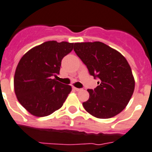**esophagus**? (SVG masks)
Returning <instances> with one entry per match:
<instances>
[{
    "instance_id": "34e87169",
    "label": "esophagus",
    "mask_w": 152,
    "mask_h": 152,
    "mask_svg": "<svg viewBox=\"0 0 152 152\" xmlns=\"http://www.w3.org/2000/svg\"><path fill=\"white\" fill-rule=\"evenodd\" d=\"M73 89H74V90H75V91H83V89H81V88H76V87H73Z\"/></svg>"
}]
</instances>
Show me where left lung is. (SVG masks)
Masks as SVG:
<instances>
[{"instance_id":"8db88e82","label":"left lung","mask_w":152,"mask_h":152,"mask_svg":"<svg viewBox=\"0 0 152 152\" xmlns=\"http://www.w3.org/2000/svg\"><path fill=\"white\" fill-rule=\"evenodd\" d=\"M74 51L97 87L88 89L90 97L83 103L85 110L99 119H109L126 108L134 91V78L126 59L102 42L75 43Z\"/></svg>"}]
</instances>
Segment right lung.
Here are the masks:
<instances>
[{"label": "right lung", "mask_w": 152, "mask_h": 152, "mask_svg": "<svg viewBox=\"0 0 152 152\" xmlns=\"http://www.w3.org/2000/svg\"><path fill=\"white\" fill-rule=\"evenodd\" d=\"M74 44L47 41L32 48L20 59L14 78L16 97L29 113L38 117L52 114L63 105L72 91L69 85L56 81L61 60Z\"/></svg>", "instance_id": "add662e5"}]
</instances>
